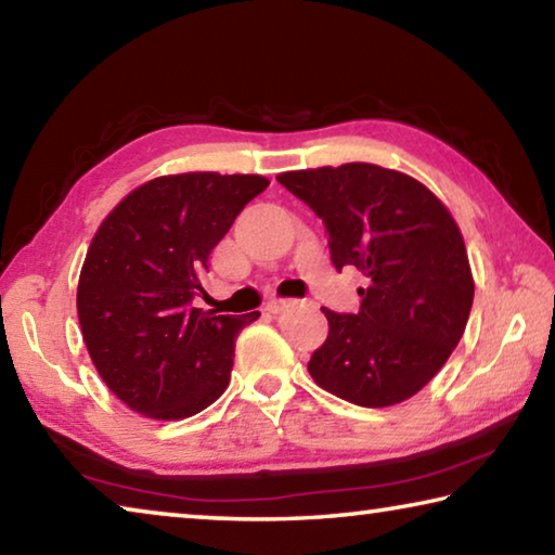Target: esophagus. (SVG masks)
Instances as JSON below:
<instances>
[{
    "label": "esophagus",
    "instance_id": "esophagus-1",
    "mask_svg": "<svg viewBox=\"0 0 555 555\" xmlns=\"http://www.w3.org/2000/svg\"><path fill=\"white\" fill-rule=\"evenodd\" d=\"M288 306H291V300H286V298H271L269 304L264 306V311L271 313V315H276V313L284 311V308H288Z\"/></svg>",
    "mask_w": 555,
    "mask_h": 555
}]
</instances>
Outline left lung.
Masks as SVG:
<instances>
[{"instance_id": "obj_1", "label": "left lung", "mask_w": 555, "mask_h": 555, "mask_svg": "<svg viewBox=\"0 0 555 555\" xmlns=\"http://www.w3.org/2000/svg\"><path fill=\"white\" fill-rule=\"evenodd\" d=\"M331 234L335 269L357 267L360 313L323 308L327 337L308 362L318 387L357 406L411 399L465 333L475 279L463 232L434 191L377 164L279 173Z\"/></svg>"}]
</instances>
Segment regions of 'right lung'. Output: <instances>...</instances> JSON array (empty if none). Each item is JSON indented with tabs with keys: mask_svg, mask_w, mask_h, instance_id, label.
I'll list each match as a JSON object with an SVG mask.
<instances>
[{
	"mask_svg": "<svg viewBox=\"0 0 555 555\" xmlns=\"http://www.w3.org/2000/svg\"><path fill=\"white\" fill-rule=\"evenodd\" d=\"M269 181L257 173L158 176L125 195L92 237L78 281L82 340L131 411L181 421L230 384L234 337L255 323L191 308L210 251Z\"/></svg>",
	"mask_w": 555,
	"mask_h": 555,
	"instance_id": "obj_1",
	"label": "right lung"
}]
</instances>
